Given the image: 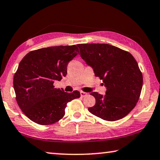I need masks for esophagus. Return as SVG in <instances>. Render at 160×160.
<instances>
[{"label":"esophagus","mask_w":160,"mask_h":160,"mask_svg":"<svg viewBox=\"0 0 160 160\" xmlns=\"http://www.w3.org/2000/svg\"><path fill=\"white\" fill-rule=\"evenodd\" d=\"M80 94L82 97H84L87 95V93H86V92H80Z\"/></svg>","instance_id":"1"}]
</instances>
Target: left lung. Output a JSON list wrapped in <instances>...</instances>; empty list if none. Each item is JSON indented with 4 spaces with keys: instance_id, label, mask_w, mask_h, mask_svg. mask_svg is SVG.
I'll return each mask as SVG.
<instances>
[{
    "instance_id": "left-lung-1",
    "label": "left lung",
    "mask_w": 160,
    "mask_h": 160,
    "mask_svg": "<svg viewBox=\"0 0 160 160\" xmlns=\"http://www.w3.org/2000/svg\"><path fill=\"white\" fill-rule=\"evenodd\" d=\"M80 55L94 75L103 81L105 95L92 92L96 104L88 110L92 114L115 121L126 116L139 99L143 76L130 52L108 44H78Z\"/></svg>"
}]
</instances>
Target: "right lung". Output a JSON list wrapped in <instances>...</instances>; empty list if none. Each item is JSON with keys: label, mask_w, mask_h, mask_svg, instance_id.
Masks as SVG:
<instances>
[{"label": "right lung", "mask_w": 160, "mask_h": 160, "mask_svg": "<svg viewBox=\"0 0 160 160\" xmlns=\"http://www.w3.org/2000/svg\"><path fill=\"white\" fill-rule=\"evenodd\" d=\"M79 50L76 45L55 46L29 52L18 64L13 77L17 103L32 121L50 125L64 116L67 103L80 92H65L53 84L67 74L69 61Z\"/></svg>", "instance_id": "add662e5"}]
</instances>
